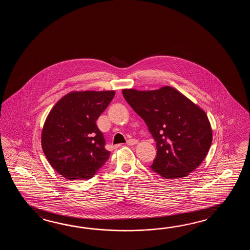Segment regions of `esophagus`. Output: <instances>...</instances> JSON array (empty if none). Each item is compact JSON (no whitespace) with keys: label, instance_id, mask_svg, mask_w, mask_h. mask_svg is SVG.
<instances>
[{"label":"esophagus","instance_id":"esophagus-1","mask_svg":"<svg viewBox=\"0 0 250 250\" xmlns=\"http://www.w3.org/2000/svg\"><path fill=\"white\" fill-rule=\"evenodd\" d=\"M137 143H138L137 139H129V140L127 141V146H134V145H136Z\"/></svg>","mask_w":250,"mask_h":250}]
</instances>
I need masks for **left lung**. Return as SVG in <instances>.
I'll list each match as a JSON object with an SVG mask.
<instances>
[{
  "instance_id": "left-lung-1",
  "label": "left lung",
  "mask_w": 250,
  "mask_h": 250,
  "mask_svg": "<svg viewBox=\"0 0 250 250\" xmlns=\"http://www.w3.org/2000/svg\"><path fill=\"white\" fill-rule=\"evenodd\" d=\"M123 94L156 142L152 170L165 179H175L186 177L201 165L212 139L211 125L201 108L170 86L123 89Z\"/></svg>"
}]
</instances>
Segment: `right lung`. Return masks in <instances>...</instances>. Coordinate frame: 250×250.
Masks as SVG:
<instances>
[{
    "label": "right lung",
    "instance_id": "obj_1",
    "mask_svg": "<svg viewBox=\"0 0 250 250\" xmlns=\"http://www.w3.org/2000/svg\"><path fill=\"white\" fill-rule=\"evenodd\" d=\"M114 95V91L72 92L48 114L42 127V151L65 179L89 180L109 159L111 153L96 123Z\"/></svg>",
    "mask_w": 250,
    "mask_h": 250
}]
</instances>
